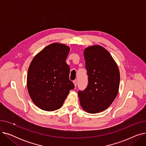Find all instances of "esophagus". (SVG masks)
Instances as JSON below:
<instances>
[{"label":"esophagus","instance_id":"obj_1","mask_svg":"<svg viewBox=\"0 0 146 146\" xmlns=\"http://www.w3.org/2000/svg\"><path fill=\"white\" fill-rule=\"evenodd\" d=\"M73 83H74V85L75 88H76V86H77V80H73Z\"/></svg>","mask_w":146,"mask_h":146}]
</instances>
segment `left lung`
<instances>
[{"label": "left lung", "instance_id": "8db88e82", "mask_svg": "<svg viewBox=\"0 0 146 146\" xmlns=\"http://www.w3.org/2000/svg\"><path fill=\"white\" fill-rule=\"evenodd\" d=\"M88 84L79 90L82 108L87 112H102L115 99L119 86L120 75L115 61L110 52L100 45H94L84 51Z\"/></svg>", "mask_w": 146, "mask_h": 146}]
</instances>
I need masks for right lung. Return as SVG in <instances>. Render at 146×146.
<instances>
[{"instance_id":"1","label":"right lung","mask_w":146,"mask_h":146,"mask_svg":"<svg viewBox=\"0 0 146 146\" xmlns=\"http://www.w3.org/2000/svg\"><path fill=\"white\" fill-rule=\"evenodd\" d=\"M70 48L53 43L36 54L31 63L27 88L33 102L42 110L53 111L62 106L69 91L74 88L69 79L66 60Z\"/></svg>"}]
</instances>
